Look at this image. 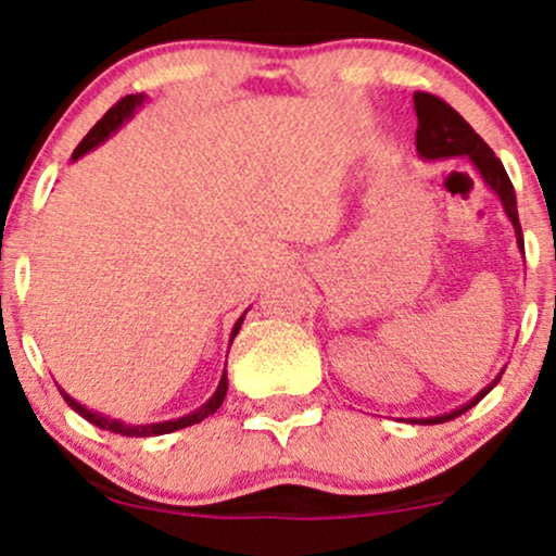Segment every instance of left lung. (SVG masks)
Masks as SVG:
<instances>
[{"instance_id":"1","label":"left lung","mask_w":556,"mask_h":556,"mask_svg":"<svg viewBox=\"0 0 556 556\" xmlns=\"http://www.w3.org/2000/svg\"><path fill=\"white\" fill-rule=\"evenodd\" d=\"M413 104H416V114H418V130H416V149L420 159L426 162H437V159H455V156H468L470 164L478 169L481 180L494 190L496 198L502 201L504 214L509 216L515 227V238H518V248L522 253V229H520V219H518V201H515V188L509 182L507 172H504V164L494 156V151L483 143V138L470 127L465 119L452 110L446 101L439 99V96L424 93L418 91L413 96ZM502 374L491 381L489 387H483L481 392L476 394L473 400L465 402V405L455 407V410L444 413V416H433V418H410V424H420V426H431V424H446V420L463 416L465 410L476 405L478 400H483L491 389L496 387V381L502 379Z\"/></svg>"}]
</instances>
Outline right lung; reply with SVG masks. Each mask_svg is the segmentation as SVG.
I'll return each instance as SVG.
<instances>
[{
	"label": "right lung",
	"instance_id": "right-lung-1",
	"mask_svg": "<svg viewBox=\"0 0 556 556\" xmlns=\"http://www.w3.org/2000/svg\"><path fill=\"white\" fill-rule=\"evenodd\" d=\"M143 101H146V96H143V93H130V96H125V99H119L117 104H114L112 110L106 112L104 117H101L99 123H96V125L91 127V132H88V136L80 140L78 149L73 151V162H75V159L86 156L88 151H93V149H96V146L104 143V140L110 138L114 130H119V127H123V125L127 123V119H130L132 114H136V110H138L140 104H143ZM242 318H245V314H242V316L238 318V324H235V327H232V334H229V344H232L235 337H238V331H240V327H242ZM60 392H62V397H65L67 405L73 407L75 413H78V416L86 418L88 424L99 426V429L112 431V433H119V437H162V433H172V431L188 429V426H193V424H201L203 418L214 416V413L219 410V405H222V402H225V397H227V368H225V374H222L219 387H216V392L212 394V400L203 402V405L198 407V410L188 413V416H182V418H175V420H159V424H146V426L123 424V420H117V418L101 416V413L88 410V407H86V405H80L78 400L70 397V394H67L65 389H62V387H60Z\"/></svg>",
	"mask_w": 556,
	"mask_h": 556
}]
</instances>
